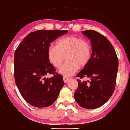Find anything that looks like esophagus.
I'll return each mask as SVG.
<instances>
[{"mask_svg": "<svg viewBox=\"0 0 130 130\" xmlns=\"http://www.w3.org/2000/svg\"><path fill=\"white\" fill-rule=\"evenodd\" d=\"M63 80L64 83H67L70 80V77H67V76H63Z\"/></svg>", "mask_w": 130, "mask_h": 130, "instance_id": "obj_1", "label": "esophagus"}]
</instances>
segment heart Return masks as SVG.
I'll return each mask as SVG.
<instances>
[{"label": "heart", "instance_id": "heart-1", "mask_svg": "<svg viewBox=\"0 0 130 130\" xmlns=\"http://www.w3.org/2000/svg\"><path fill=\"white\" fill-rule=\"evenodd\" d=\"M91 46L88 41L76 36H67L56 42V46L48 48V60L54 67H60L59 73L65 76H70L77 71L78 67H84L88 64L91 56Z\"/></svg>", "mask_w": 130, "mask_h": 130}]
</instances>
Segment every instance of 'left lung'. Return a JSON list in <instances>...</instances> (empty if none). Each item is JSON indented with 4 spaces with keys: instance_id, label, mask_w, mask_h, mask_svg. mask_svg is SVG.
<instances>
[{
    "instance_id": "1",
    "label": "left lung",
    "mask_w": 130,
    "mask_h": 130,
    "mask_svg": "<svg viewBox=\"0 0 130 130\" xmlns=\"http://www.w3.org/2000/svg\"><path fill=\"white\" fill-rule=\"evenodd\" d=\"M82 33L90 40L92 54L88 64L76 75L79 79L74 99L81 107L95 109L104 105L113 94L119 61L113 46L105 36L91 30ZM84 77L90 80H80Z\"/></svg>"
}]
</instances>
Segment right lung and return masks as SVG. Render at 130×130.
<instances>
[{
    "mask_svg": "<svg viewBox=\"0 0 130 130\" xmlns=\"http://www.w3.org/2000/svg\"><path fill=\"white\" fill-rule=\"evenodd\" d=\"M67 30H39L27 35L14 54V78L21 95L27 103L37 108L54 103L64 85L63 76L55 73L48 60L50 43ZM53 73L54 76L46 78Z\"/></svg>",
    "mask_w": 130,
    "mask_h": 130,
    "instance_id": "obj_1",
    "label": "right lung"
}]
</instances>
